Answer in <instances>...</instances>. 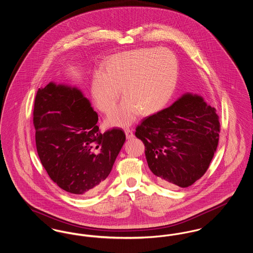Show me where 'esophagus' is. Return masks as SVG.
Wrapping results in <instances>:
<instances>
[{
  "instance_id": "esophagus-1",
  "label": "esophagus",
  "mask_w": 253,
  "mask_h": 253,
  "mask_svg": "<svg viewBox=\"0 0 253 253\" xmlns=\"http://www.w3.org/2000/svg\"><path fill=\"white\" fill-rule=\"evenodd\" d=\"M124 132H125V134H126V137H127V139H132V137H133V133H132V130L131 128H125L124 129Z\"/></svg>"
}]
</instances>
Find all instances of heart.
<instances>
[{
    "mask_svg": "<svg viewBox=\"0 0 253 253\" xmlns=\"http://www.w3.org/2000/svg\"><path fill=\"white\" fill-rule=\"evenodd\" d=\"M104 71H96L92 95L97 108L109 113L115 107L120 87L125 96L109 115L111 125L125 126L139 112L149 116L165 107L172 96L178 77L175 55L166 48H139L111 56Z\"/></svg>",
    "mask_w": 253,
    "mask_h": 253,
    "instance_id": "1",
    "label": "heart"
}]
</instances>
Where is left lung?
I'll use <instances>...</instances> for the list:
<instances>
[{"instance_id": "obj_1", "label": "left lung", "mask_w": 253, "mask_h": 253, "mask_svg": "<svg viewBox=\"0 0 253 253\" xmlns=\"http://www.w3.org/2000/svg\"><path fill=\"white\" fill-rule=\"evenodd\" d=\"M216 110L197 95L185 94L171 106L145 118L135 129L152 172L168 188L200 179L216 152Z\"/></svg>"}]
</instances>
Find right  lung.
<instances>
[{
  "instance_id": "1",
  "label": "right lung",
  "mask_w": 253,
  "mask_h": 253,
  "mask_svg": "<svg viewBox=\"0 0 253 253\" xmlns=\"http://www.w3.org/2000/svg\"><path fill=\"white\" fill-rule=\"evenodd\" d=\"M98 117L81 90L50 83L37 92V152L50 178L67 193L98 192L125 142L123 130L100 132Z\"/></svg>"
}]
</instances>
